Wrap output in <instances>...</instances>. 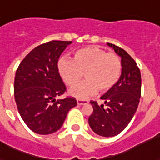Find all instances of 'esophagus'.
<instances>
[{
    "label": "esophagus",
    "instance_id": "1",
    "mask_svg": "<svg viewBox=\"0 0 160 160\" xmlns=\"http://www.w3.org/2000/svg\"><path fill=\"white\" fill-rule=\"evenodd\" d=\"M89 102L87 100H80V99H78L77 100V104L78 105H84V104H87Z\"/></svg>",
    "mask_w": 160,
    "mask_h": 160
}]
</instances>
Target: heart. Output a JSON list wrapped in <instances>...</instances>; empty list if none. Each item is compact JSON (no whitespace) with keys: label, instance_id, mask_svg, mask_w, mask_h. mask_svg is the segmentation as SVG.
Wrapping results in <instances>:
<instances>
[{"label":"heart","instance_id":"obj_1","mask_svg":"<svg viewBox=\"0 0 160 160\" xmlns=\"http://www.w3.org/2000/svg\"><path fill=\"white\" fill-rule=\"evenodd\" d=\"M58 71L68 86H75L84 74L87 80L69 92L73 97L84 99L94 95L98 90L105 93L112 89L120 78L122 63L115 53L98 47H85L74 52V60L59 59Z\"/></svg>","mask_w":160,"mask_h":160}]
</instances>
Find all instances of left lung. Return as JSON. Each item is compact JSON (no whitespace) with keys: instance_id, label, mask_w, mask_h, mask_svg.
Here are the masks:
<instances>
[{"instance_id":"1","label":"left lung","mask_w":160,"mask_h":160,"mask_svg":"<svg viewBox=\"0 0 160 160\" xmlns=\"http://www.w3.org/2000/svg\"><path fill=\"white\" fill-rule=\"evenodd\" d=\"M108 45L121 57V75L116 85L101 98L106 107L91 101L93 112L88 119L92 131L105 137L119 134L131 122L139 104L142 86L140 69L134 59L122 48Z\"/></svg>"}]
</instances>
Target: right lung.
Wrapping results in <instances>:
<instances>
[{
  "instance_id": "obj_1",
  "label": "right lung",
  "mask_w": 160,
  "mask_h": 160,
  "mask_svg": "<svg viewBox=\"0 0 160 160\" xmlns=\"http://www.w3.org/2000/svg\"><path fill=\"white\" fill-rule=\"evenodd\" d=\"M71 43L52 41L41 44L23 59L16 71L14 98L18 110L27 126L37 134L58 131L68 111L77 105L72 97L56 100L67 91L58 71V62Z\"/></svg>"
}]
</instances>
